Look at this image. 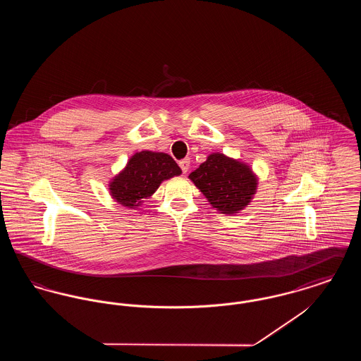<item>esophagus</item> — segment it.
<instances>
[{"label":"esophagus","mask_w":361,"mask_h":361,"mask_svg":"<svg viewBox=\"0 0 361 361\" xmlns=\"http://www.w3.org/2000/svg\"><path fill=\"white\" fill-rule=\"evenodd\" d=\"M189 164H190V161H189L188 158H185V159H183V161L178 162V165H180L183 173H187V171L189 169Z\"/></svg>","instance_id":"34e87169"}]
</instances>
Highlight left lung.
I'll use <instances>...</instances> for the list:
<instances>
[{"label":"left lung","mask_w":361,"mask_h":361,"mask_svg":"<svg viewBox=\"0 0 361 361\" xmlns=\"http://www.w3.org/2000/svg\"><path fill=\"white\" fill-rule=\"evenodd\" d=\"M189 178L222 214H235L247 206L257 188V178L247 165L218 153L209 155Z\"/></svg>","instance_id":"left-lung-1"}]
</instances>
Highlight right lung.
I'll return each mask as SVG.
<instances>
[{
	"instance_id": "right-lung-1",
	"label": "right lung",
	"mask_w": 361,
	"mask_h": 361,
	"mask_svg": "<svg viewBox=\"0 0 361 361\" xmlns=\"http://www.w3.org/2000/svg\"><path fill=\"white\" fill-rule=\"evenodd\" d=\"M181 169L165 153L140 152L131 157L126 169L109 184L112 197L123 206H139L142 199L154 193L164 180L178 176Z\"/></svg>"
}]
</instances>
